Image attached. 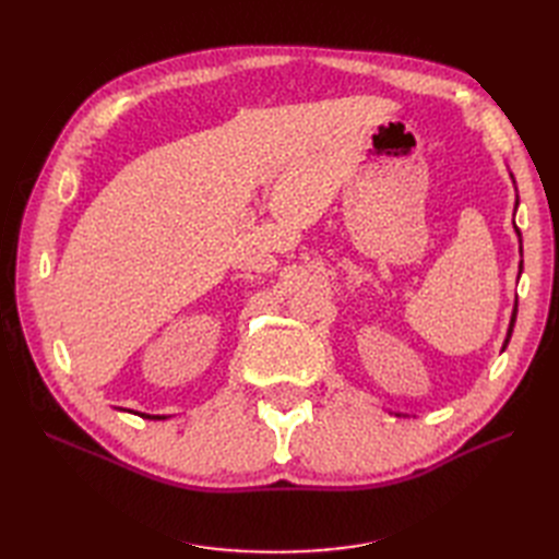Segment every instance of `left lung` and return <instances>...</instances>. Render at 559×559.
Masks as SVG:
<instances>
[{"label": "left lung", "mask_w": 559, "mask_h": 559, "mask_svg": "<svg viewBox=\"0 0 559 559\" xmlns=\"http://www.w3.org/2000/svg\"><path fill=\"white\" fill-rule=\"evenodd\" d=\"M511 179H513V175H511ZM513 186H515V179H513ZM515 193H518V189H515ZM518 205H520V198L515 195V210H518ZM515 216V214H513ZM513 228H515V233H518V242H520V253H522V235H520V230H518V226H515V218H513ZM520 273H522V261H520ZM520 273H518V277H520ZM515 317H518V298H515V306H513V314H511V324H509V331H506V341H503V347H501V352L509 347V341H511V335H513V326H515Z\"/></svg>", "instance_id": "left-lung-1"}]
</instances>
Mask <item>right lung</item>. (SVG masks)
<instances>
[{"mask_svg":"<svg viewBox=\"0 0 559 559\" xmlns=\"http://www.w3.org/2000/svg\"><path fill=\"white\" fill-rule=\"evenodd\" d=\"M140 417H148V419H165V415H146V413H142Z\"/></svg>","mask_w":559,"mask_h":559,"instance_id":"1","label":"right lung"}]
</instances>
